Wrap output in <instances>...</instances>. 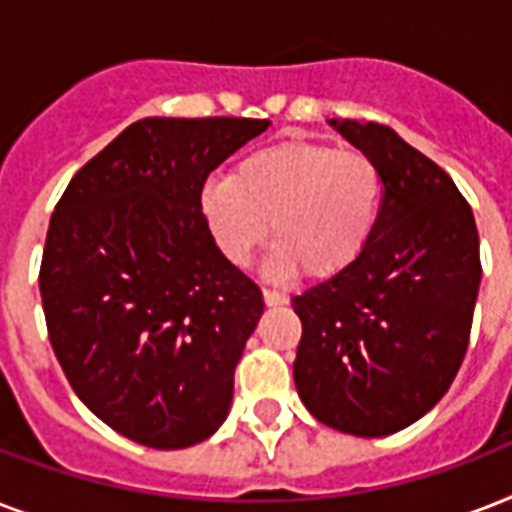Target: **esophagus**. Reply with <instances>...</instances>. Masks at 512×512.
I'll list each match as a JSON object with an SVG mask.
<instances>
[{"mask_svg": "<svg viewBox=\"0 0 512 512\" xmlns=\"http://www.w3.org/2000/svg\"><path fill=\"white\" fill-rule=\"evenodd\" d=\"M263 300H265V305H287L289 303L287 292H279V289H271V287L263 289Z\"/></svg>", "mask_w": 512, "mask_h": 512, "instance_id": "34e87169", "label": "esophagus"}]
</instances>
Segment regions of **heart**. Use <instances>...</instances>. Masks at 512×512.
<instances>
[{
    "mask_svg": "<svg viewBox=\"0 0 512 512\" xmlns=\"http://www.w3.org/2000/svg\"><path fill=\"white\" fill-rule=\"evenodd\" d=\"M385 183L361 151L281 140L249 154L236 175H212L199 209L220 255L247 265L268 239L276 271L335 279L350 271L380 225Z\"/></svg>",
    "mask_w": 512,
    "mask_h": 512,
    "instance_id": "1",
    "label": "heart"
}]
</instances>
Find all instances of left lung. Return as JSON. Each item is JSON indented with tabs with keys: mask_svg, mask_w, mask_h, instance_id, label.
Wrapping results in <instances>:
<instances>
[{
	"mask_svg": "<svg viewBox=\"0 0 512 512\" xmlns=\"http://www.w3.org/2000/svg\"><path fill=\"white\" fill-rule=\"evenodd\" d=\"M377 164L380 225L350 271L292 297L305 409L361 438L428 414L457 377L481 284L473 209L436 162L377 122L332 119Z\"/></svg>",
	"mask_w": 512,
	"mask_h": 512,
	"instance_id": "obj_1",
	"label": "left lung"
}]
</instances>
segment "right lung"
<instances>
[{"label": "right lung", "mask_w": 512, "mask_h": 512, "mask_svg": "<svg viewBox=\"0 0 512 512\" xmlns=\"http://www.w3.org/2000/svg\"><path fill=\"white\" fill-rule=\"evenodd\" d=\"M268 124L140 119L52 212L39 271L52 350L84 406L130 441L185 449L228 417L265 303L215 247L199 191Z\"/></svg>", "instance_id": "right-lung-1"}]
</instances>
